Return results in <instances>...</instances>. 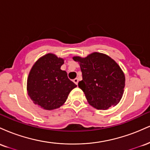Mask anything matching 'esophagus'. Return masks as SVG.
Here are the masks:
<instances>
[{
	"instance_id": "esophagus-1",
	"label": "esophagus",
	"mask_w": 150,
	"mask_h": 150,
	"mask_svg": "<svg viewBox=\"0 0 150 150\" xmlns=\"http://www.w3.org/2000/svg\"><path fill=\"white\" fill-rule=\"evenodd\" d=\"M78 81H79L78 78H75V79H74V80H73V82H75V83L77 85V84H78Z\"/></svg>"
}]
</instances>
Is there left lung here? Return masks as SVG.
Segmentation results:
<instances>
[{
	"label": "left lung",
	"mask_w": 150,
	"mask_h": 150,
	"mask_svg": "<svg viewBox=\"0 0 150 150\" xmlns=\"http://www.w3.org/2000/svg\"><path fill=\"white\" fill-rule=\"evenodd\" d=\"M73 58L79 63L82 74L78 87L85 93L91 106L106 110L119 103L124 92L125 78L114 60L98 52L85 58L74 56Z\"/></svg>",
	"instance_id": "8db88e82"
}]
</instances>
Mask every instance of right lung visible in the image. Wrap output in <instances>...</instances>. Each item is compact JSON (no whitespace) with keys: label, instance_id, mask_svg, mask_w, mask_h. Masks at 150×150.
<instances>
[{"label":"right lung","instance_id":"add662e5","mask_svg":"<svg viewBox=\"0 0 150 150\" xmlns=\"http://www.w3.org/2000/svg\"><path fill=\"white\" fill-rule=\"evenodd\" d=\"M64 59L47 53L37 60L29 73L27 89L35 104L45 110L61 106L77 85L61 69Z\"/></svg>","mask_w":150,"mask_h":150}]
</instances>
